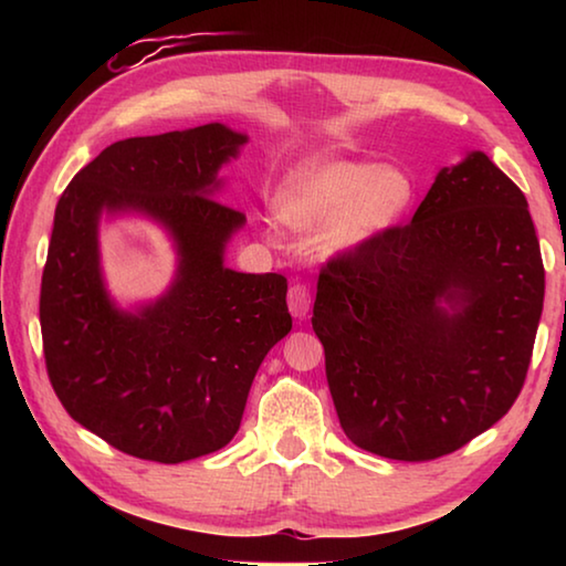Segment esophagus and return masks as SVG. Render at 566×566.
<instances>
[{"mask_svg": "<svg viewBox=\"0 0 566 566\" xmlns=\"http://www.w3.org/2000/svg\"><path fill=\"white\" fill-rule=\"evenodd\" d=\"M286 304H290V312L296 319H304L306 314H310V306H312L310 286H306L304 282H294L290 286V294H286Z\"/></svg>", "mask_w": 566, "mask_h": 566, "instance_id": "obj_1", "label": "esophagus"}]
</instances>
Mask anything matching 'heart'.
<instances>
[{
  "label": "heart",
  "mask_w": 566,
  "mask_h": 566,
  "mask_svg": "<svg viewBox=\"0 0 566 566\" xmlns=\"http://www.w3.org/2000/svg\"><path fill=\"white\" fill-rule=\"evenodd\" d=\"M415 187L407 171L361 161H310L280 195L284 222L302 229L327 224V244L359 247L407 214Z\"/></svg>",
  "instance_id": "heart-1"
}]
</instances>
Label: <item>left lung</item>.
Here are the masks:
<instances>
[{
	"label": "left lung",
	"instance_id": "left-lung-1",
	"mask_svg": "<svg viewBox=\"0 0 566 566\" xmlns=\"http://www.w3.org/2000/svg\"><path fill=\"white\" fill-rule=\"evenodd\" d=\"M542 304L522 189L482 151L444 167L409 224L319 270L312 327L344 434L399 462L469 444L520 397Z\"/></svg>",
	"mask_w": 566,
	"mask_h": 566
}]
</instances>
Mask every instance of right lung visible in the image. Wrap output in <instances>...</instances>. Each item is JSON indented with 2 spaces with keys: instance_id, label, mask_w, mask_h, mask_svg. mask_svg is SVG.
Instances as JSON below:
<instances>
[{
  "instance_id": "right-lung-1",
  "label": "right lung",
  "mask_w": 566,
  "mask_h": 566,
  "mask_svg": "<svg viewBox=\"0 0 566 566\" xmlns=\"http://www.w3.org/2000/svg\"><path fill=\"white\" fill-rule=\"evenodd\" d=\"M244 142L224 124L117 142L56 205L40 294L46 375L66 415L124 454L179 464L232 442L256 369L292 329L282 274L222 264L244 214L212 191ZM102 208L145 211L180 244L176 286L139 315L103 292Z\"/></svg>"
}]
</instances>
